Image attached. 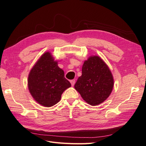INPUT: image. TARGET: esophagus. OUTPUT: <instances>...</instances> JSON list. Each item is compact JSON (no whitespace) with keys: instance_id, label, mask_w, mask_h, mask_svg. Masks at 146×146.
Segmentation results:
<instances>
[{"instance_id":"obj_1","label":"esophagus","mask_w":146,"mask_h":146,"mask_svg":"<svg viewBox=\"0 0 146 146\" xmlns=\"http://www.w3.org/2000/svg\"><path fill=\"white\" fill-rule=\"evenodd\" d=\"M70 83H71V85H72V86H74V84H75V80H70Z\"/></svg>"}]
</instances>
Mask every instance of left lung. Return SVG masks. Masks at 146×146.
<instances>
[{"label": "left lung", "instance_id": "8db88e82", "mask_svg": "<svg viewBox=\"0 0 146 146\" xmlns=\"http://www.w3.org/2000/svg\"><path fill=\"white\" fill-rule=\"evenodd\" d=\"M114 84V77L108 65L99 56H91L84 61L82 76L74 88L87 104L98 106L109 98Z\"/></svg>", "mask_w": 146, "mask_h": 146}]
</instances>
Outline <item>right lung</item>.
<instances>
[{
  "instance_id": "1",
  "label": "right lung",
  "mask_w": 146,
  "mask_h": 146,
  "mask_svg": "<svg viewBox=\"0 0 146 146\" xmlns=\"http://www.w3.org/2000/svg\"><path fill=\"white\" fill-rule=\"evenodd\" d=\"M27 85L33 99L41 106L49 108L60 101L64 90L71 84L64 77L50 52L44 53L29 74Z\"/></svg>"
}]
</instances>
